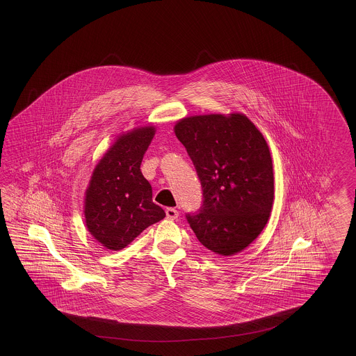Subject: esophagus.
Instances as JSON below:
<instances>
[{
	"instance_id": "obj_1",
	"label": "esophagus",
	"mask_w": 356,
	"mask_h": 356,
	"mask_svg": "<svg viewBox=\"0 0 356 356\" xmlns=\"http://www.w3.org/2000/svg\"><path fill=\"white\" fill-rule=\"evenodd\" d=\"M165 213H167L168 219L175 220L178 218V210H175V207H168L167 210H165Z\"/></svg>"
}]
</instances>
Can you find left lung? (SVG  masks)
I'll list each match as a JSON object with an SVG mask.
<instances>
[{
  "label": "left lung",
  "mask_w": 356,
  "mask_h": 356,
  "mask_svg": "<svg viewBox=\"0 0 356 356\" xmlns=\"http://www.w3.org/2000/svg\"><path fill=\"white\" fill-rule=\"evenodd\" d=\"M202 184L204 204L189 225L207 250L234 256L262 233L273 204V158L265 137L243 113L189 115L177 121Z\"/></svg>",
  "instance_id": "8db88e82"
}]
</instances>
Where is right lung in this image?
Listing matches in <instances>:
<instances>
[{"label":"right lung","mask_w":356,"mask_h":356,"mask_svg":"<svg viewBox=\"0 0 356 356\" xmlns=\"http://www.w3.org/2000/svg\"><path fill=\"white\" fill-rule=\"evenodd\" d=\"M155 132V126H140L118 135L91 173L83 200L85 225L106 250L127 247L165 218L152 202V186L140 169Z\"/></svg>","instance_id":"add662e5"}]
</instances>
